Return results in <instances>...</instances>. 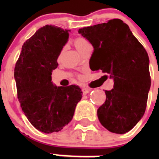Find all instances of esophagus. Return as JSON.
<instances>
[{
	"mask_svg": "<svg viewBox=\"0 0 159 159\" xmlns=\"http://www.w3.org/2000/svg\"><path fill=\"white\" fill-rule=\"evenodd\" d=\"M82 91H83V93L84 94H88V92H90L91 89L88 88H87V87H84V88H82Z\"/></svg>",
	"mask_w": 159,
	"mask_h": 159,
	"instance_id": "esophagus-1",
	"label": "esophagus"
}]
</instances>
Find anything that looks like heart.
Wrapping results in <instances>:
<instances>
[{"instance_id":"1","label":"heart","mask_w":159,"mask_h":159,"mask_svg":"<svg viewBox=\"0 0 159 159\" xmlns=\"http://www.w3.org/2000/svg\"><path fill=\"white\" fill-rule=\"evenodd\" d=\"M74 43H75V46L77 49H78L79 52H80L82 50L84 46H86L87 44H88V41L84 37H77L76 39L74 41Z\"/></svg>"}]
</instances>
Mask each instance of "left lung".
I'll return each instance as SVG.
<instances>
[{
	"label": "left lung",
	"mask_w": 159,
	"mask_h": 159,
	"mask_svg": "<svg viewBox=\"0 0 159 159\" xmlns=\"http://www.w3.org/2000/svg\"><path fill=\"white\" fill-rule=\"evenodd\" d=\"M79 33L94 48L91 69L114 79V88L105 91L106 101L97 110L99 122L109 131L125 134L145 113L151 84L148 54L120 19L80 29Z\"/></svg>",
	"instance_id": "8db88e82"
}]
</instances>
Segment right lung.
<instances>
[{"mask_svg":"<svg viewBox=\"0 0 159 159\" xmlns=\"http://www.w3.org/2000/svg\"><path fill=\"white\" fill-rule=\"evenodd\" d=\"M68 31L48 25L38 29L24 43L14 69L20 107L31 124L46 134L68 124L82 98L78 85L57 87L52 82Z\"/></svg>","mask_w":159,"mask_h":159,"instance_id":"add662e5","label":"right lung"}]
</instances>
